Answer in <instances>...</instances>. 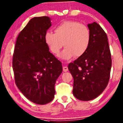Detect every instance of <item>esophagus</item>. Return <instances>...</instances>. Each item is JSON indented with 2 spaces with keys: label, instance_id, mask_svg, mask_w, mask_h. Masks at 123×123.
I'll return each instance as SVG.
<instances>
[{
  "label": "esophagus",
  "instance_id": "34e87169",
  "mask_svg": "<svg viewBox=\"0 0 123 123\" xmlns=\"http://www.w3.org/2000/svg\"><path fill=\"white\" fill-rule=\"evenodd\" d=\"M68 71V68L67 67H63V71L64 72H67Z\"/></svg>",
  "mask_w": 123,
  "mask_h": 123
}]
</instances>
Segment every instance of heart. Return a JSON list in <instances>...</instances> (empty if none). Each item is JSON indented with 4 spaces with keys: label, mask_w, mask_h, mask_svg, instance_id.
<instances>
[{
    "label": "heart",
    "mask_w": 123,
    "mask_h": 123,
    "mask_svg": "<svg viewBox=\"0 0 123 123\" xmlns=\"http://www.w3.org/2000/svg\"><path fill=\"white\" fill-rule=\"evenodd\" d=\"M90 39L89 28L74 21L63 22L56 27L55 33L47 31L44 34L46 43L52 53L58 54L64 44L65 49L59 55L63 60L82 56L88 49Z\"/></svg>",
    "instance_id": "obj_1"
}]
</instances>
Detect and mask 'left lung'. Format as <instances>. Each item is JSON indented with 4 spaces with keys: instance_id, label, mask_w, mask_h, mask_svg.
I'll list each match as a JSON object with an SVG mask.
<instances>
[{
    "instance_id": "1",
    "label": "left lung",
    "mask_w": 123,
    "mask_h": 123,
    "mask_svg": "<svg viewBox=\"0 0 123 123\" xmlns=\"http://www.w3.org/2000/svg\"><path fill=\"white\" fill-rule=\"evenodd\" d=\"M87 26L91 36L88 49L68 67L74 80L73 95L83 101L94 99L102 93L107 86L112 65L106 33L95 22Z\"/></svg>"
}]
</instances>
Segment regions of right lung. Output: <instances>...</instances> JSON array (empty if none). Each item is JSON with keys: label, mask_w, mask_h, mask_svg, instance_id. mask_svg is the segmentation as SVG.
Wrapping results in <instances>:
<instances>
[{"label": "right lung", "mask_w": 123, "mask_h": 123, "mask_svg": "<svg viewBox=\"0 0 123 123\" xmlns=\"http://www.w3.org/2000/svg\"><path fill=\"white\" fill-rule=\"evenodd\" d=\"M51 26L47 16L31 18L17 37L12 67L17 86L25 97L38 105L53 100L62 63L49 51L44 34Z\"/></svg>", "instance_id": "right-lung-1"}]
</instances>
